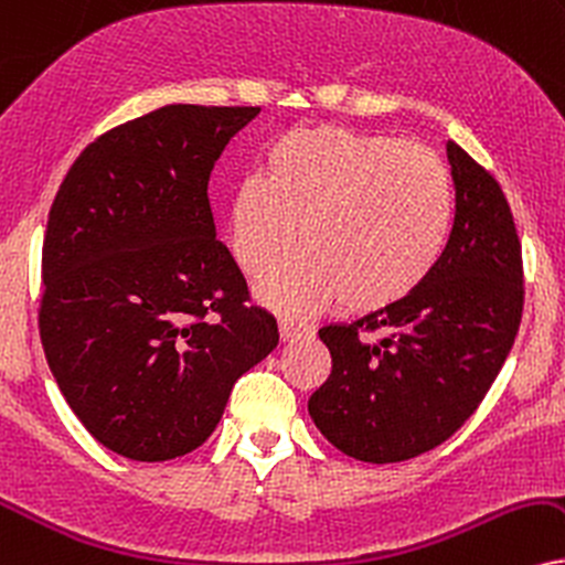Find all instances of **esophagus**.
Listing matches in <instances>:
<instances>
[{
  "label": "esophagus",
  "instance_id": "esophagus-1",
  "mask_svg": "<svg viewBox=\"0 0 565 565\" xmlns=\"http://www.w3.org/2000/svg\"><path fill=\"white\" fill-rule=\"evenodd\" d=\"M306 335H311V327L306 322H298V319H290V317L280 319V340H282V343H294V340H301Z\"/></svg>",
  "mask_w": 565,
  "mask_h": 565
}]
</instances>
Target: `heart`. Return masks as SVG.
I'll return each mask as SVG.
<instances>
[{"mask_svg":"<svg viewBox=\"0 0 565 565\" xmlns=\"http://www.w3.org/2000/svg\"><path fill=\"white\" fill-rule=\"evenodd\" d=\"M450 225L452 178L440 154L335 125L277 138L264 175L243 178L230 201L233 256L254 280L301 243L303 254L259 288L285 315L343 298L351 311L401 303L435 271Z\"/></svg>","mask_w":565,"mask_h":565,"instance_id":"obj_1","label":"heart"}]
</instances>
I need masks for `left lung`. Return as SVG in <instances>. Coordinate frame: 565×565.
Wrapping results in <instances>:
<instances>
[{"label":"left lung","instance_id":"obj_1","mask_svg":"<svg viewBox=\"0 0 565 565\" xmlns=\"http://www.w3.org/2000/svg\"><path fill=\"white\" fill-rule=\"evenodd\" d=\"M456 217L437 267L401 303L319 330L332 372L309 414L338 450L398 463L448 440L484 401L524 311V262L503 188L448 141Z\"/></svg>","mask_w":565,"mask_h":565}]
</instances>
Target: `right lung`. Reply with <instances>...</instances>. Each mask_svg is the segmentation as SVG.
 Wrapping results in <instances>:
<instances>
[{
    "label": "right lung",
    "instance_id": "1",
    "mask_svg": "<svg viewBox=\"0 0 565 565\" xmlns=\"http://www.w3.org/2000/svg\"><path fill=\"white\" fill-rule=\"evenodd\" d=\"M259 107L170 104L107 130L62 180L41 248L49 369L90 435L134 461L212 435L277 345L214 233L209 178Z\"/></svg>",
    "mask_w": 565,
    "mask_h": 565
}]
</instances>
